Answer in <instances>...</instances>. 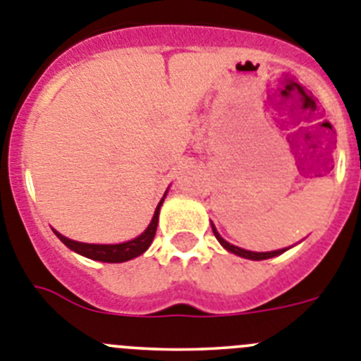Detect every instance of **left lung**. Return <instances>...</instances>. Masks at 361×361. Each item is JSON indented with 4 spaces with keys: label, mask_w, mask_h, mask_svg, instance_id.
<instances>
[{
    "label": "left lung",
    "mask_w": 361,
    "mask_h": 361,
    "mask_svg": "<svg viewBox=\"0 0 361 361\" xmlns=\"http://www.w3.org/2000/svg\"><path fill=\"white\" fill-rule=\"evenodd\" d=\"M213 233H214V236H216V240L220 241L221 245L226 247V249L229 250V252L236 254V256H241V257H247V259H254V261L269 259V257H276V256H279V254H283V252H284V249H281V250H272V252H250V250L240 249V247L231 245V243H227V241L224 240V238H221L220 234L216 233V229H214V226H213Z\"/></svg>",
    "instance_id": "8db88e82"
}]
</instances>
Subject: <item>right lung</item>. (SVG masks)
I'll return each mask as SVG.
<instances>
[{
    "mask_svg": "<svg viewBox=\"0 0 361 361\" xmlns=\"http://www.w3.org/2000/svg\"><path fill=\"white\" fill-rule=\"evenodd\" d=\"M164 200V198H163ZM159 202L157 209H155L154 218H152L150 226L147 227L141 236L134 238L130 241H125V243H118V245H94V243H80V241H73L69 238L62 236L57 231L53 233L57 234L59 240L64 243L66 247H69L71 250H75L77 254L89 257V259L94 261H104V263H123V261L132 259V257H137L145 252V250L150 247V243L154 241L155 231H157V221H159V209H161V204Z\"/></svg>",
    "mask_w": 361,
    "mask_h": 361,
    "instance_id": "right-lung-1",
    "label": "right lung"
}]
</instances>
